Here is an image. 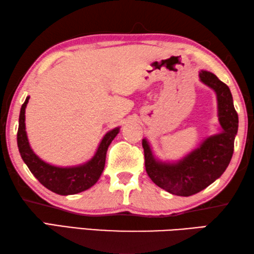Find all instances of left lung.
Masks as SVG:
<instances>
[{
  "label": "left lung",
  "instance_id": "8db88e82",
  "mask_svg": "<svg viewBox=\"0 0 254 254\" xmlns=\"http://www.w3.org/2000/svg\"><path fill=\"white\" fill-rule=\"evenodd\" d=\"M199 79L216 94L220 133L206 137L199 147L176 162L159 160L148 140H142L149 177L157 186L177 196H191L213 184L226 170L234 151L239 118L229 86L206 70L199 71Z\"/></svg>",
  "mask_w": 254,
  "mask_h": 254
}]
</instances>
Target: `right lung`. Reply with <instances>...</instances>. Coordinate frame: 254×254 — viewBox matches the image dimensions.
Instances as JSON below:
<instances>
[{"mask_svg":"<svg viewBox=\"0 0 254 254\" xmlns=\"http://www.w3.org/2000/svg\"><path fill=\"white\" fill-rule=\"evenodd\" d=\"M29 96L21 106L18 128V148L25 165L32 175L49 190L58 195H74L91 188L97 183L104 170L106 152L109 145L120 132V127H115L103 136L91 160L78 166L57 167L46 162L33 152L30 147L27 131H25V107Z\"/></svg>","mask_w":254,"mask_h":254,"instance_id":"obj_1","label":"right lung"}]
</instances>
